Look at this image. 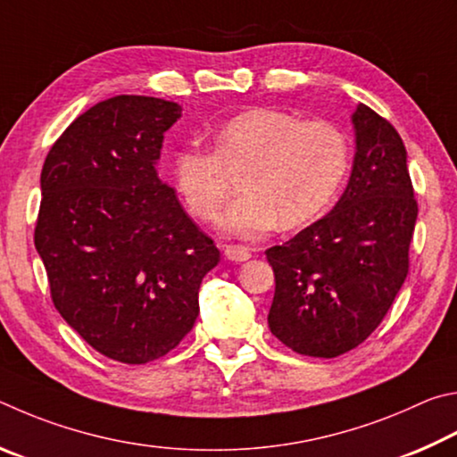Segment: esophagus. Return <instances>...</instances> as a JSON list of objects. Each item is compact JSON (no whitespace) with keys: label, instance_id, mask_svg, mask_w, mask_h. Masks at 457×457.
Wrapping results in <instances>:
<instances>
[{"label":"esophagus","instance_id":"1","mask_svg":"<svg viewBox=\"0 0 457 457\" xmlns=\"http://www.w3.org/2000/svg\"><path fill=\"white\" fill-rule=\"evenodd\" d=\"M224 257L228 261H235V262H243V261H249L253 254L249 249H245V246H238V245H228L224 246Z\"/></svg>","mask_w":457,"mask_h":457}]
</instances>
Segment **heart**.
Wrapping results in <instances>:
<instances>
[{"mask_svg": "<svg viewBox=\"0 0 457 457\" xmlns=\"http://www.w3.org/2000/svg\"><path fill=\"white\" fill-rule=\"evenodd\" d=\"M349 166V144L325 120H301L283 110L254 108L214 134V150L192 140L172 154V176L196 219L219 220L238 172L243 188L224 214V227L254 238L281 220L299 227L321 214Z\"/></svg>", "mask_w": 457, "mask_h": 457, "instance_id": "b5f03b06", "label": "heart"}]
</instances>
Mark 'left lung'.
<instances>
[{
    "label": "left lung",
    "instance_id": "obj_1",
    "mask_svg": "<svg viewBox=\"0 0 457 457\" xmlns=\"http://www.w3.org/2000/svg\"><path fill=\"white\" fill-rule=\"evenodd\" d=\"M357 152L333 211L265 251L275 273L269 329L309 357H337L378 329L410 273L418 200L402 136L365 104Z\"/></svg>",
    "mask_w": 457,
    "mask_h": 457
}]
</instances>
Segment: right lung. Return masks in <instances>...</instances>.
I'll return each mask as SVG.
<instances>
[{
  "label": "right lung",
  "instance_id": "add662e5",
  "mask_svg": "<svg viewBox=\"0 0 457 457\" xmlns=\"http://www.w3.org/2000/svg\"><path fill=\"white\" fill-rule=\"evenodd\" d=\"M176 102L116 96L79 114L42 168L34 243L54 307L114 361L164 357L198 317V289L220 253L158 179Z\"/></svg>",
  "mask_w": 457,
  "mask_h": 457
}]
</instances>
